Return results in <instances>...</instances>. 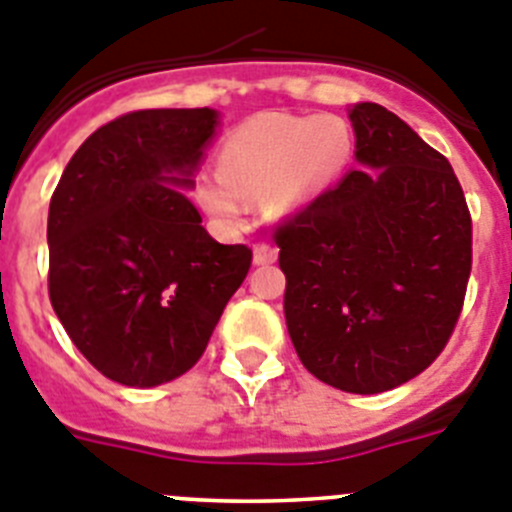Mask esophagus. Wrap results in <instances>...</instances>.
<instances>
[{
  "mask_svg": "<svg viewBox=\"0 0 512 512\" xmlns=\"http://www.w3.org/2000/svg\"><path fill=\"white\" fill-rule=\"evenodd\" d=\"M277 261V248L272 246V243H256L253 246V264H274Z\"/></svg>",
  "mask_w": 512,
  "mask_h": 512,
  "instance_id": "esophagus-1",
  "label": "esophagus"
}]
</instances>
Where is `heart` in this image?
I'll return each mask as SVG.
<instances>
[{"label": "heart", "mask_w": 512, "mask_h": 512, "mask_svg": "<svg viewBox=\"0 0 512 512\" xmlns=\"http://www.w3.org/2000/svg\"><path fill=\"white\" fill-rule=\"evenodd\" d=\"M352 150V131L339 116H259L222 142L220 183H207L202 202L235 220L240 202L266 199L274 214H290L339 173Z\"/></svg>", "instance_id": "heart-1"}]
</instances>
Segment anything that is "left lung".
<instances>
[{
	"instance_id": "1",
	"label": "left lung",
	"mask_w": 512,
	"mask_h": 512,
	"mask_svg": "<svg viewBox=\"0 0 512 512\" xmlns=\"http://www.w3.org/2000/svg\"><path fill=\"white\" fill-rule=\"evenodd\" d=\"M357 170L274 227L300 362L381 393L435 362L471 274V214L451 163L378 103L349 111Z\"/></svg>"
}]
</instances>
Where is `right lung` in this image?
I'll list each match as a JSON object with an SVG mask.
<instances>
[{"instance_id": "right-lung-1", "label": "right lung", "mask_w": 512, "mask_h": 512, "mask_svg": "<svg viewBox=\"0 0 512 512\" xmlns=\"http://www.w3.org/2000/svg\"><path fill=\"white\" fill-rule=\"evenodd\" d=\"M217 129L212 108L119 116L82 142L48 207V298L95 370L131 388L199 362L251 248L222 246L181 189Z\"/></svg>"}]
</instances>
